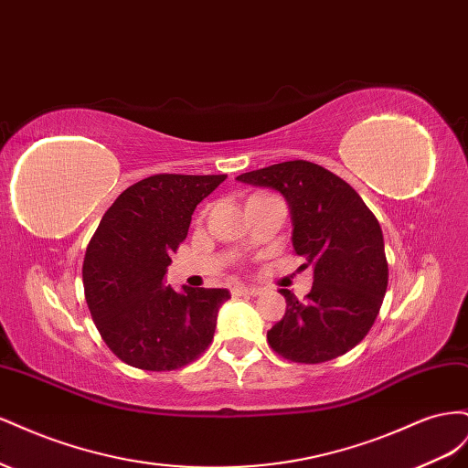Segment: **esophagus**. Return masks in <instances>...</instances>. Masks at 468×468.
I'll return each mask as SVG.
<instances>
[{
  "instance_id": "esophagus-1",
  "label": "esophagus",
  "mask_w": 468,
  "mask_h": 468,
  "mask_svg": "<svg viewBox=\"0 0 468 468\" xmlns=\"http://www.w3.org/2000/svg\"><path fill=\"white\" fill-rule=\"evenodd\" d=\"M261 289L258 287H248V285H236L232 287V294L234 296H244V294H260Z\"/></svg>"
}]
</instances>
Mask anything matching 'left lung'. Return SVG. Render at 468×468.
I'll return each mask as SVG.
<instances>
[{"instance_id": "8db88e82", "label": "left lung", "mask_w": 468, "mask_h": 468, "mask_svg": "<svg viewBox=\"0 0 468 468\" xmlns=\"http://www.w3.org/2000/svg\"><path fill=\"white\" fill-rule=\"evenodd\" d=\"M236 179L285 197L294 253L314 271L303 303L281 289L287 310L267 332L269 346L294 363L344 356L371 330L387 292L388 263L378 220L349 183L313 162H281Z\"/></svg>"}]
</instances>
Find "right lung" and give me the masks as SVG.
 <instances>
[{
  "instance_id": "1",
  "label": "right lung",
  "mask_w": 468,
  "mask_h": 468,
  "mask_svg": "<svg viewBox=\"0 0 468 468\" xmlns=\"http://www.w3.org/2000/svg\"><path fill=\"white\" fill-rule=\"evenodd\" d=\"M226 176L160 174L109 207L83 260V289L103 342L126 365L174 371L208 347L226 289L165 285L191 215Z\"/></svg>"
}]
</instances>
